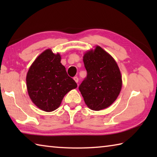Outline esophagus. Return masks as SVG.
I'll use <instances>...</instances> for the list:
<instances>
[{
	"mask_svg": "<svg viewBox=\"0 0 157 157\" xmlns=\"http://www.w3.org/2000/svg\"><path fill=\"white\" fill-rule=\"evenodd\" d=\"M73 79H74V80L75 81L76 83H78L79 79H78V77H74V78H73Z\"/></svg>",
	"mask_w": 157,
	"mask_h": 157,
	"instance_id": "34e87169",
	"label": "esophagus"
}]
</instances>
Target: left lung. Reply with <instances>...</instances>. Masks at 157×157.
Wrapping results in <instances>:
<instances>
[{
  "label": "left lung",
  "mask_w": 157,
  "mask_h": 157,
  "mask_svg": "<svg viewBox=\"0 0 157 157\" xmlns=\"http://www.w3.org/2000/svg\"><path fill=\"white\" fill-rule=\"evenodd\" d=\"M83 61L87 75L79 90L85 103L94 111L109 107L122 88L121 71L116 61L100 46L85 53Z\"/></svg>",
  "instance_id": "left-lung-1"
}]
</instances>
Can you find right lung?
Instances as JSON below:
<instances>
[{
  "label": "right lung",
  "instance_id": "obj_1",
  "mask_svg": "<svg viewBox=\"0 0 157 157\" xmlns=\"http://www.w3.org/2000/svg\"><path fill=\"white\" fill-rule=\"evenodd\" d=\"M60 62V55L48 49L35 59L26 77L30 99L37 107L48 112L57 109L64 95L78 86Z\"/></svg>",
  "mask_w": 157,
  "mask_h": 157
}]
</instances>
